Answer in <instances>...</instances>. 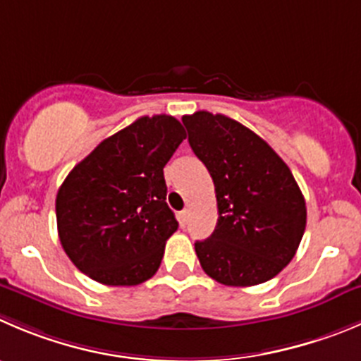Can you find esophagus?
Here are the masks:
<instances>
[{"label":"esophagus","instance_id":"obj_1","mask_svg":"<svg viewBox=\"0 0 361 361\" xmlns=\"http://www.w3.org/2000/svg\"><path fill=\"white\" fill-rule=\"evenodd\" d=\"M177 219H178V225L180 226H186L188 221H190V211L188 209H184V211H180L177 214Z\"/></svg>","mask_w":361,"mask_h":361}]
</instances>
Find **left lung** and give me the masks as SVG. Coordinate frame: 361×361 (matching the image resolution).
Returning a JSON list of instances; mask_svg holds the SVG:
<instances>
[{
    "instance_id": "obj_1",
    "label": "left lung",
    "mask_w": 361,
    "mask_h": 361,
    "mask_svg": "<svg viewBox=\"0 0 361 361\" xmlns=\"http://www.w3.org/2000/svg\"><path fill=\"white\" fill-rule=\"evenodd\" d=\"M188 142L214 183L218 225L195 243L200 266L230 287L259 286L296 255L307 226L303 193L289 166L248 127L225 115L183 116Z\"/></svg>"
}]
</instances>
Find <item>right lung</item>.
I'll list each match as a JSON object with an SVG mask.
<instances>
[{"label":"right lung","instance_id":"1","mask_svg":"<svg viewBox=\"0 0 361 361\" xmlns=\"http://www.w3.org/2000/svg\"><path fill=\"white\" fill-rule=\"evenodd\" d=\"M186 131L170 115L142 116L99 143L56 195L58 235L68 259L104 286H138L159 269L178 223L163 168Z\"/></svg>","mask_w":361,"mask_h":361}]
</instances>
